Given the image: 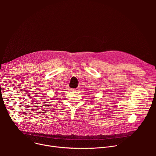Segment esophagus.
I'll return each instance as SVG.
<instances>
[{
  "instance_id": "obj_1",
  "label": "esophagus",
  "mask_w": 156,
  "mask_h": 156,
  "mask_svg": "<svg viewBox=\"0 0 156 156\" xmlns=\"http://www.w3.org/2000/svg\"><path fill=\"white\" fill-rule=\"evenodd\" d=\"M78 90H79V87H76V88H73V89H72V91H78Z\"/></svg>"
}]
</instances>
